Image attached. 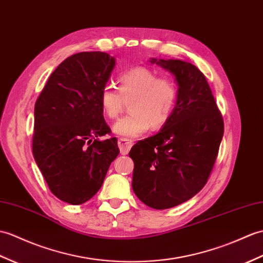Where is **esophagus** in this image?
Masks as SVG:
<instances>
[{
  "label": "esophagus",
  "mask_w": 263,
  "mask_h": 263,
  "mask_svg": "<svg viewBox=\"0 0 263 263\" xmlns=\"http://www.w3.org/2000/svg\"><path fill=\"white\" fill-rule=\"evenodd\" d=\"M118 145H119V148H120L121 155H127V154H129L130 149L132 148L133 141H131V140H129V139L121 138V139H119Z\"/></svg>",
  "instance_id": "obj_1"
}]
</instances>
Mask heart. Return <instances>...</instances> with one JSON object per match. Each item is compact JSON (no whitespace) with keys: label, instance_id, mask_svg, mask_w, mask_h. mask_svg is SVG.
<instances>
[{"label":"heart","instance_id":"1","mask_svg":"<svg viewBox=\"0 0 263 263\" xmlns=\"http://www.w3.org/2000/svg\"><path fill=\"white\" fill-rule=\"evenodd\" d=\"M178 86L174 79L158 77L148 67L127 69L117 78V89L103 87L100 105L108 119L115 120L129 103L130 113L114 124V132L123 138H137L151 127L159 130L172 119L178 102Z\"/></svg>","mask_w":263,"mask_h":263}]
</instances>
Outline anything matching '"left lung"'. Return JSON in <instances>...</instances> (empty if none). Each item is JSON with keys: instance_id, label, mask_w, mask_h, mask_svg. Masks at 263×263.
Listing matches in <instances>:
<instances>
[{"instance_id": "1", "label": "left lung", "mask_w": 263, "mask_h": 263, "mask_svg": "<svg viewBox=\"0 0 263 263\" xmlns=\"http://www.w3.org/2000/svg\"><path fill=\"white\" fill-rule=\"evenodd\" d=\"M158 64L175 75L178 102L161 131L140 140L129 155L134 162V194L151 209L167 210L206 185L218 155L224 121L196 66L177 59H160Z\"/></svg>"}]
</instances>
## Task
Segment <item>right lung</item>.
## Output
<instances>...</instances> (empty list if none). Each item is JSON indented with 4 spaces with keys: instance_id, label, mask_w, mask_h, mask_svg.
Returning <instances> with one entry per match:
<instances>
[{
    "instance_id": "1",
    "label": "right lung",
    "mask_w": 263,
    "mask_h": 263,
    "mask_svg": "<svg viewBox=\"0 0 263 263\" xmlns=\"http://www.w3.org/2000/svg\"><path fill=\"white\" fill-rule=\"evenodd\" d=\"M115 60L102 51L78 52L65 59L49 77L34 105L32 152L57 198L71 205L100 191L109 164L120 154L99 96Z\"/></svg>"
}]
</instances>
